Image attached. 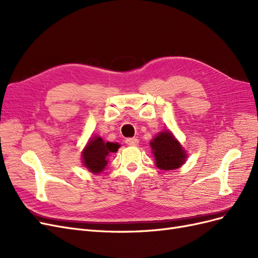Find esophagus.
<instances>
[{
  "label": "esophagus",
  "mask_w": 258,
  "mask_h": 258,
  "mask_svg": "<svg viewBox=\"0 0 258 258\" xmlns=\"http://www.w3.org/2000/svg\"><path fill=\"white\" fill-rule=\"evenodd\" d=\"M126 144L130 146H137L139 144V139L137 138H128L126 139Z\"/></svg>",
  "instance_id": "1"
}]
</instances>
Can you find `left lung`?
I'll return each mask as SVG.
<instances>
[{"mask_svg":"<svg viewBox=\"0 0 258 258\" xmlns=\"http://www.w3.org/2000/svg\"><path fill=\"white\" fill-rule=\"evenodd\" d=\"M156 166L161 170H174L186 159V152L170 131L160 132L151 142Z\"/></svg>","mask_w":258,"mask_h":258,"instance_id":"1","label":"left lung"}]
</instances>
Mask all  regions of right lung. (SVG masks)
Instances as JSON below:
<instances>
[{
    "mask_svg": "<svg viewBox=\"0 0 258 258\" xmlns=\"http://www.w3.org/2000/svg\"><path fill=\"white\" fill-rule=\"evenodd\" d=\"M119 145L111 142H103V140L96 137L91 139L83 152V162L92 173H100L107 165V157L111 153L118 150Z\"/></svg>",
    "mask_w": 258,
    "mask_h": 258,
    "instance_id": "obj_1",
    "label": "right lung"
}]
</instances>
